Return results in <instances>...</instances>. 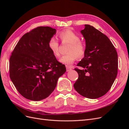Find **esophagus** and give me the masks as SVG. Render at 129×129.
I'll return each mask as SVG.
<instances>
[{"mask_svg": "<svg viewBox=\"0 0 129 129\" xmlns=\"http://www.w3.org/2000/svg\"><path fill=\"white\" fill-rule=\"evenodd\" d=\"M72 69V68L71 67H70V66H66V70H67V72H69L70 71H71Z\"/></svg>", "mask_w": 129, "mask_h": 129, "instance_id": "34e87169", "label": "esophagus"}]
</instances>
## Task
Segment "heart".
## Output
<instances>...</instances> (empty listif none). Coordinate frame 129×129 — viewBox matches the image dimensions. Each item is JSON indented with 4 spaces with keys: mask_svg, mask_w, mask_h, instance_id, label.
I'll return each mask as SVG.
<instances>
[{
    "mask_svg": "<svg viewBox=\"0 0 129 129\" xmlns=\"http://www.w3.org/2000/svg\"><path fill=\"white\" fill-rule=\"evenodd\" d=\"M58 37L62 42L70 44L67 51L69 53L62 56L60 58L59 61L62 63L71 65L77 57L81 58L84 56L86 46L83 41L80 40L79 35L71 30L66 29L58 33ZM48 46L54 56H60L59 44L55 38L52 37L50 39Z\"/></svg>",
    "mask_w": 129,
    "mask_h": 129,
    "instance_id": "obj_1",
    "label": "heart"
}]
</instances>
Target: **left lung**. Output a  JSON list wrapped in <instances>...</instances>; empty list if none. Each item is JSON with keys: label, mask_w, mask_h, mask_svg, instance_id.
<instances>
[{"label": "left lung", "mask_w": 129, "mask_h": 129, "mask_svg": "<svg viewBox=\"0 0 129 129\" xmlns=\"http://www.w3.org/2000/svg\"><path fill=\"white\" fill-rule=\"evenodd\" d=\"M81 32L85 40L84 57L74 69L79 77L74 87L80 95L88 99L99 98L110 89L117 75L118 55L109 39L98 29L85 25Z\"/></svg>", "instance_id": "8db88e82"}]
</instances>
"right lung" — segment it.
<instances>
[{
  "label": "right lung",
  "instance_id": "obj_1",
  "mask_svg": "<svg viewBox=\"0 0 129 129\" xmlns=\"http://www.w3.org/2000/svg\"><path fill=\"white\" fill-rule=\"evenodd\" d=\"M55 33L52 27H38L25 33L12 52L10 79L26 99L37 101L47 98L66 71L65 66L48 48L49 40Z\"/></svg>",
  "mask_w": 129,
  "mask_h": 129
}]
</instances>
